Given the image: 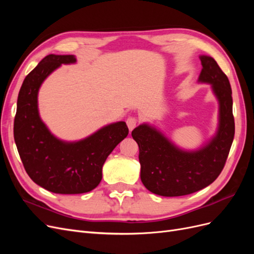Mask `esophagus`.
Masks as SVG:
<instances>
[{"label":"esophagus","mask_w":254,"mask_h":254,"mask_svg":"<svg viewBox=\"0 0 254 254\" xmlns=\"http://www.w3.org/2000/svg\"><path fill=\"white\" fill-rule=\"evenodd\" d=\"M126 123H127V126H128L130 131H132V130L135 128L136 124H137V119L134 118V117H130V118L127 119Z\"/></svg>","instance_id":"1"}]
</instances>
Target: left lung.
<instances>
[{
	"mask_svg": "<svg viewBox=\"0 0 254 254\" xmlns=\"http://www.w3.org/2000/svg\"><path fill=\"white\" fill-rule=\"evenodd\" d=\"M198 82L211 84L218 101V126L215 134L195 150L180 148L148 123L131 132L139 145L141 180L151 193L184 196L200 190L215 181L225 166L234 139L232 90L226 74L212 57L201 55Z\"/></svg>",
	"mask_w": 254,
	"mask_h": 254,
	"instance_id": "obj_1",
	"label": "left lung"
}]
</instances>
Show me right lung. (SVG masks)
Returning <instances> with one entry per match:
<instances>
[{"mask_svg":"<svg viewBox=\"0 0 254 254\" xmlns=\"http://www.w3.org/2000/svg\"><path fill=\"white\" fill-rule=\"evenodd\" d=\"M75 63L74 55L44 57L22 83L13 124L14 141L27 175L38 186L56 194L94 190L103 178L105 161L129 132L122 121L73 142L60 140L50 131L38 109L39 89L61 64Z\"/></svg>","mask_w":254,"mask_h":254,"instance_id":"1","label":"right lung"}]
</instances>
